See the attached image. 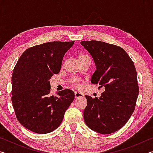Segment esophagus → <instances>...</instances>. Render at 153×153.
I'll use <instances>...</instances> for the list:
<instances>
[{
    "instance_id": "34e87169",
    "label": "esophagus",
    "mask_w": 153,
    "mask_h": 153,
    "mask_svg": "<svg viewBox=\"0 0 153 153\" xmlns=\"http://www.w3.org/2000/svg\"><path fill=\"white\" fill-rule=\"evenodd\" d=\"M82 97H84V94H83L82 93L79 92H75V98H79Z\"/></svg>"
}]
</instances>
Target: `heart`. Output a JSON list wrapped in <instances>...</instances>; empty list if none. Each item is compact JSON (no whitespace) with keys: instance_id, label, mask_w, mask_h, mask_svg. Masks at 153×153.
<instances>
[{"instance_id":"1","label":"heart","mask_w":153,"mask_h":153,"mask_svg":"<svg viewBox=\"0 0 153 153\" xmlns=\"http://www.w3.org/2000/svg\"><path fill=\"white\" fill-rule=\"evenodd\" d=\"M81 56H88L86 55H81L79 56V57H81ZM71 82L72 84H73L76 87H78L79 86V80L77 79H73L71 80Z\"/></svg>"}]
</instances>
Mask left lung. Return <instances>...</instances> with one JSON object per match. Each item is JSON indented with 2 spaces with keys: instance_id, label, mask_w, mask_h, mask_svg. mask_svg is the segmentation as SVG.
Listing matches in <instances>:
<instances>
[{
  "instance_id": "8db88e82",
  "label": "left lung",
  "mask_w": 153,
  "mask_h": 153,
  "mask_svg": "<svg viewBox=\"0 0 153 153\" xmlns=\"http://www.w3.org/2000/svg\"><path fill=\"white\" fill-rule=\"evenodd\" d=\"M80 44L94 61L97 69L91 82L105 87L100 97L85 96L84 121L98 133H113L125 125L135 108L139 88L134 62L118 46L97 40Z\"/></svg>"
}]
</instances>
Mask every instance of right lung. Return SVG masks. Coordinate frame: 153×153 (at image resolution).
<instances>
[{
  "label": "right lung",
  "instance_id": "right-lung-1",
  "mask_svg": "<svg viewBox=\"0 0 153 153\" xmlns=\"http://www.w3.org/2000/svg\"><path fill=\"white\" fill-rule=\"evenodd\" d=\"M71 42H50L27 48L12 75V103L19 123L37 134L50 133L60 126L74 92L65 89L51 96V77L61 70Z\"/></svg>",
  "mask_w": 153,
  "mask_h": 153
}]
</instances>
